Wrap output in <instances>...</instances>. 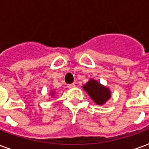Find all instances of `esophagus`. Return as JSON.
Listing matches in <instances>:
<instances>
[{
	"mask_svg": "<svg viewBox=\"0 0 149 149\" xmlns=\"http://www.w3.org/2000/svg\"><path fill=\"white\" fill-rule=\"evenodd\" d=\"M67 87H68V88L69 89L73 88H75V84H69Z\"/></svg>",
	"mask_w": 149,
	"mask_h": 149,
	"instance_id": "34e87169",
	"label": "esophagus"
}]
</instances>
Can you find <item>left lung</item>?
Segmentation results:
<instances>
[{"label":"left lung","instance_id":"obj_1","mask_svg":"<svg viewBox=\"0 0 149 149\" xmlns=\"http://www.w3.org/2000/svg\"><path fill=\"white\" fill-rule=\"evenodd\" d=\"M82 88L97 105H104L111 99V91L110 88L101 84L96 80L90 79Z\"/></svg>","mask_w":149,"mask_h":149}]
</instances>
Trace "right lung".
Wrapping results in <instances>:
<instances>
[{
	"mask_svg": "<svg viewBox=\"0 0 149 149\" xmlns=\"http://www.w3.org/2000/svg\"><path fill=\"white\" fill-rule=\"evenodd\" d=\"M49 95H51V96H54L55 95H56V92H55V91H50V92H49Z\"/></svg>",
	"mask_w": 149,
	"mask_h": 149,
	"instance_id": "1",
	"label": "right lung"
}]
</instances>
